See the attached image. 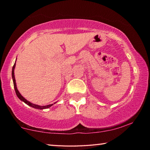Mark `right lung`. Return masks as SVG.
I'll return each mask as SVG.
<instances>
[{
	"label": "right lung",
	"mask_w": 150,
	"mask_h": 150,
	"mask_svg": "<svg viewBox=\"0 0 150 150\" xmlns=\"http://www.w3.org/2000/svg\"><path fill=\"white\" fill-rule=\"evenodd\" d=\"M14 68H15V64L13 66V68H12V79H13V83H14V89H15V92H16V94L17 96V97L21 100H22V101H23L25 103L27 104L28 105L30 106V107H33V108H35V109H47V108H49L52 105H47V106H39V105H35V104H33L31 103V102H30L29 101H28L27 100L25 99V98L23 97L20 94V93L18 92V89L16 88V80H15V77H14Z\"/></svg>",
	"instance_id": "1"
}]
</instances>
